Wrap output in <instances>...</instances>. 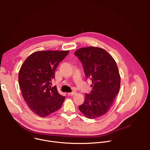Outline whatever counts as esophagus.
<instances>
[{
  "mask_svg": "<svg viewBox=\"0 0 150 150\" xmlns=\"http://www.w3.org/2000/svg\"><path fill=\"white\" fill-rule=\"evenodd\" d=\"M76 94V93L75 91H72V92H71V93H68V95H69V96H74V95H75Z\"/></svg>",
  "mask_w": 150,
  "mask_h": 150,
  "instance_id": "34e87169",
  "label": "esophagus"
}]
</instances>
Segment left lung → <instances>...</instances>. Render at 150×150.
<instances>
[{
  "label": "left lung",
  "mask_w": 150,
  "mask_h": 150,
  "mask_svg": "<svg viewBox=\"0 0 150 150\" xmlns=\"http://www.w3.org/2000/svg\"><path fill=\"white\" fill-rule=\"evenodd\" d=\"M74 54L93 83L92 91L85 94L79 110L88 119L99 117L108 112L119 93L120 77L117 64L108 52L100 47L81 48Z\"/></svg>",
  "instance_id": "left-lung-1"
}]
</instances>
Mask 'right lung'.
I'll use <instances>...</instances> for the list:
<instances>
[{"label": "right lung", "mask_w": 150, "mask_h": 150, "mask_svg": "<svg viewBox=\"0 0 150 150\" xmlns=\"http://www.w3.org/2000/svg\"><path fill=\"white\" fill-rule=\"evenodd\" d=\"M69 51H38L30 55L21 66L19 85L23 98L31 110L45 117L58 110L65 96L52 87L55 71Z\"/></svg>", "instance_id": "right-lung-1"}]
</instances>
